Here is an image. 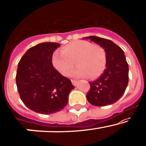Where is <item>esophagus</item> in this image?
Returning <instances> with one entry per match:
<instances>
[{
	"label": "esophagus",
	"instance_id": "esophagus-1",
	"mask_svg": "<svg viewBox=\"0 0 146 146\" xmlns=\"http://www.w3.org/2000/svg\"><path fill=\"white\" fill-rule=\"evenodd\" d=\"M71 82H72V84H73V85H74V86H77V84H78V81H77V80H71Z\"/></svg>",
	"mask_w": 146,
	"mask_h": 146
}]
</instances>
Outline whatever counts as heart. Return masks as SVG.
I'll use <instances>...</instances> for the list:
<instances>
[{"instance_id": "b5f03b06", "label": "heart", "mask_w": 146, "mask_h": 146, "mask_svg": "<svg viewBox=\"0 0 146 146\" xmlns=\"http://www.w3.org/2000/svg\"><path fill=\"white\" fill-rule=\"evenodd\" d=\"M52 63L60 74L67 76L73 70L74 63L78 67L72 76L91 78L100 76L106 66V54L101 47L86 41H77L65 46L61 52L52 54Z\"/></svg>"}]
</instances>
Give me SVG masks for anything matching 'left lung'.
Masks as SVG:
<instances>
[{
  "mask_svg": "<svg viewBox=\"0 0 146 146\" xmlns=\"http://www.w3.org/2000/svg\"><path fill=\"white\" fill-rule=\"evenodd\" d=\"M83 39L96 43L106 54V68L98 78L89 82L91 89L86 99L97 107L115 103L124 94L129 81V67L124 52L111 40L96 36Z\"/></svg>",
  "mask_w": 146,
  "mask_h": 146,
  "instance_id": "obj_1",
  "label": "left lung"
}]
</instances>
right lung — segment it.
Returning a JSON list of instances; mask_svg holds the SVG:
<instances>
[{
  "instance_id": "add662e5",
  "label": "right lung",
  "mask_w": 146,
  "mask_h": 146,
  "mask_svg": "<svg viewBox=\"0 0 146 146\" xmlns=\"http://www.w3.org/2000/svg\"><path fill=\"white\" fill-rule=\"evenodd\" d=\"M58 43L45 42L29 48L19 62L16 82L21 99L28 108L41 114L63 110L75 86L52 66Z\"/></svg>"
}]
</instances>
